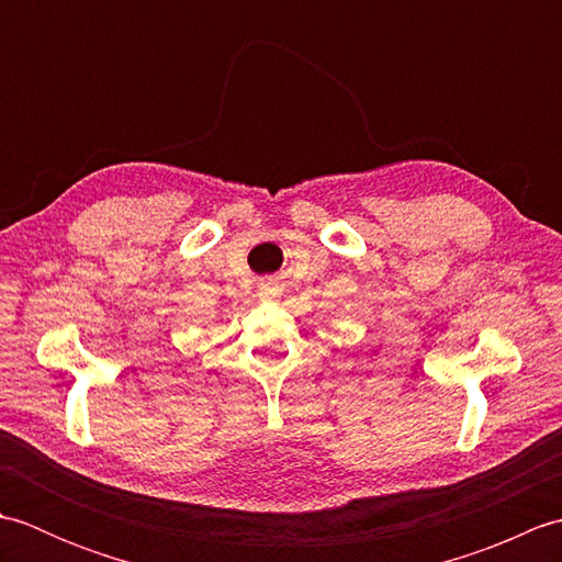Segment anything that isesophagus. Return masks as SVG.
Masks as SVG:
<instances>
[{"label": "esophagus", "instance_id": "1", "mask_svg": "<svg viewBox=\"0 0 562 562\" xmlns=\"http://www.w3.org/2000/svg\"><path fill=\"white\" fill-rule=\"evenodd\" d=\"M280 292H282V290H280L274 282H262L260 288H258V296H260V300H278Z\"/></svg>", "mask_w": 562, "mask_h": 562}]
</instances>
